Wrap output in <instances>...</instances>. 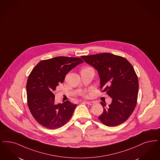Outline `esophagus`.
Instances as JSON below:
<instances>
[{"label": "esophagus", "mask_w": 160, "mask_h": 160, "mask_svg": "<svg viewBox=\"0 0 160 160\" xmlns=\"http://www.w3.org/2000/svg\"><path fill=\"white\" fill-rule=\"evenodd\" d=\"M85 102L87 104L89 105H93L95 103L94 101H85Z\"/></svg>", "instance_id": "esophagus-1"}]
</instances>
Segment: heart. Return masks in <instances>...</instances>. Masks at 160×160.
<instances>
[{
  "label": "heart",
  "instance_id": "1",
  "mask_svg": "<svg viewBox=\"0 0 160 160\" xmlns=\"http://www.w3.org/2000/svg\"><path fill=\"white\" fill-rule=\"evenodd\" d=\"M90 68V67H84L83 69H85V68Z\"/></svg>",
  "mask_w": 160,
  "mask_h": 160
}]
</instances>
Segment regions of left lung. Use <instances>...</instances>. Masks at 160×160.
Wrapping results in <instances>:
<instances>
[{
	"label": "left lung",
	"instance_id": "1",
	"mask_svg": "<svg viewBox=\"0 0 160 160\" xmlns=\"http://www.w3.org/2000/svg\"><path fill=\"white\" fill-rule=\"evenodd\" d=\"M87 64L96 69L100 78L101 89L112 98L98 118L103 124L114 127L126 122L136 105L139 82L134 68L125 58L109 53L82 56Z\"/></svg>",
	"mask_w": 160,
	"mask_h": 160
}]
</instances>
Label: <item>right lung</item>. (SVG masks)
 <instances>
[{
    "label": "right lung",
    "mask_w": 160,
    "mask_h": 160,
    "mask_svg": "<svg viewBox=\"0 0 160 160\" xmlns=\"http://www.w3.org/2000/svg\"><path fill=\"white\" fill-rule=\"evenodd\" d=\"M83 62L80 58L58 57L41 61L32 69L26 85L27 104L41 126L57 129L70 120L77 105L69 101L56 105L53 91L70 71Z\"/></svg>",
    "instance_id": "add662e5"
}]
</instances>
